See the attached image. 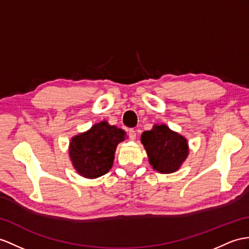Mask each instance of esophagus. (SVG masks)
Listing matches in <instances>:
<instances>
[{"label": "esophagus", "mask_w": 249, "mask_h": 249, "mask_svg": "<svg viewBox=\"0 0 249 249\" xmlns=\"http://www.w3.org/2000/svg\"><path fill=\"white\" fill-rule=\"evenodd\" d=\"M129 137H130L131 141H135V139H136V132L133 129L129 130Z\"/></svg>", "instance_id": "esophagus-1"}]
</instances>
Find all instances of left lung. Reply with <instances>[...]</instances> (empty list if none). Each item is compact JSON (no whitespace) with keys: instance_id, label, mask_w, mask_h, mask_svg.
<instances>
[{"instance_id":"obj_1","label":"left lung","mask_w":249,"mask_h":249,"mask_svg":"<svg viewBox=\"0 0 249 249\" xmlns=\"http://www.w3.org/2000/svg\"><path fill=\"white\" fill-rule=\"evenodd\" d=\"M150 165L162 174L178 171L189 154L187 138L167 124H154L141 137Z\"/></svg>"}]
</instances>
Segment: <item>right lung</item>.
Here are the masks:
<instances>
[{"label": "right lung", "mask_w": 249, "mask_h": 249, "mask_svg": "<svg viewBox=\"0 0 249 249\" xmlns=\"http://www.w3.org/2000/svg\"><path fill=\"white\" fill-rule=\"evenodd\" d=\"M125 132L102 120L89 130L72 136L70 142V159L77 173L86 178H97L110 171L119 142Z\"/></svg>", "instance_id": "add662e5"}]
</instances>
